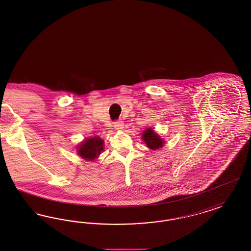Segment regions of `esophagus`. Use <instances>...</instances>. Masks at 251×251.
I'll return each mask as SVG.
<instances>
[{"label":"esophagus","mask_w":251,"mask_h":251,"mask_svg":"<svg viewBox=\"0 0 251 251\" xmlns=\"http://www.w3.org/2000/svg\"><path fill=\"white\" fill-rule=\"evenodd\" d=\"M114 128L116 129V130H122L123 128H124V122L121 121V120H119V121H115L114 122Z\"/></svg>","instance_id":"1"}]
</instances>
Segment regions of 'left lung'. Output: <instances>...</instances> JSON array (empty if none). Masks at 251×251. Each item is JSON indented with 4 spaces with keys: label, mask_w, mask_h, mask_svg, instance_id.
<instances>
[{
    "label": "left lung",
    "mask_w": 251,
    "mask_h": 251,
    "mask_svg": "<svg viewBox=\"0 0 251 251\" xmlns=\"http://www.w3.org/2000/svg\"><path fill=\"white\" fill-rule=\"evenodd\" d=\"M142 137L145 141V143L147 144V147L153 150L161 148L164 144L163 140L160 138L151 128L145 130Z\"/></svg>",
    "instance_id": "8db88e82"
}]
</instances>
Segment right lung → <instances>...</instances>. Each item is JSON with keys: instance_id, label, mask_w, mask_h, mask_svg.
Instances as JSON below:
<instances>
[{"instance_id": "right-lung-1", "label": "right lung", "mask_w": 251, "mask_h": 251, "mask_svg": "<svg viewBox=\"0 0 251 251\" xmlns=\"http://www.w3.org/2000/svg\"><path fill=\"white\" fill-rule=\"evenodd\" d=\"M104 149V141L100 137L86 139L78 147V155L86 160H94Z\"/></svg>"}]
</instances>
